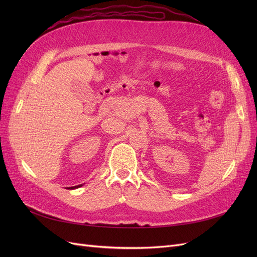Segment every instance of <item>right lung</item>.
Here are the masks:
<instances>
[{"label": "right lung", "mask_w": 257, "mask_h": 257, "mask_svg": "<svg viewBox=\"0 0 257 257\" xmlns=\"http://www.w3.org/2000/svg\"><path fill=\"white\" fill-rule=\"evenodd\" d=\"M82 184H80V185H76V186H72V188H68L69 190H72V189H77V188H80Z\"/></svg>", "instance_id": "1"}]
</instances>
